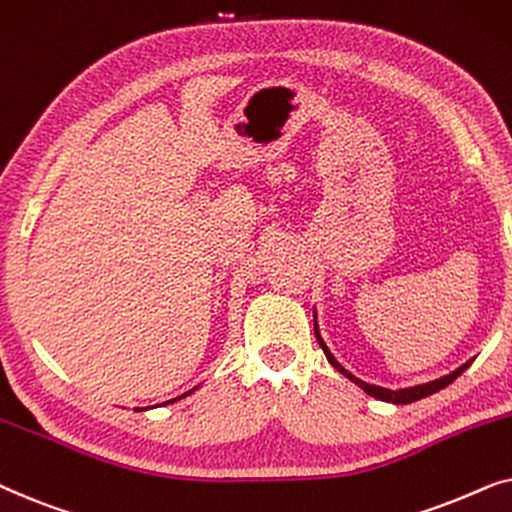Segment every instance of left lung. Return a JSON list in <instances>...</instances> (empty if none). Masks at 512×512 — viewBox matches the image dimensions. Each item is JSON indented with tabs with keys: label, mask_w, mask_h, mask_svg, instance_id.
<instances>
[{
	"label": "left lung",
	"mask_w": 512,
	"mask_h": 512,
	"mask_svg": "<svg viewBox=\"0 0 512 512\" xmlns=\"http://www.w3.org/2000/svg\"><path fill=\"white\" fill-rule=\"evenodd\" d=\"M313 330H316V339H318V344H320V349L325 351V358L330 360V365L335 367L337 372H342L344 377H349L353 384H358L360 388H363L365 393H370L372 398H379V400H386V403H395V405H407V403H414V400H421V398H426V395H431V393H438L440 388H445V386H449L452 384V381L459 377V374H463L466 372V367L470 365V363H466V365H461L459 370L456 372H452V374H447V377H442V379H435V381H428V384H421V386H412V388H400V391H391V388H381V386H372V384H367V381H363V379H358V377H353L351 372H346L342 365L337 363L335 360V356H332L330 351H327V346L323 344V339H320V335H318V325L313 323Z\"/></svg>",
	"instance_id": "left-lung-1"
}]
</instances>
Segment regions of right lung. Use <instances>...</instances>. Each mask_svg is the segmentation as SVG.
Instances as JSON below:
<instances>
[{
    "label": "right lung",
    "mask_w": 512,
    "mask_h": 512,
    "mask_svg": "<svg viewBox=\"0 0 512 512\" xmlns=\"http://www.w3.org/2000/svg\"><path fill=\"white\" fill-rule=\"evenodd\" d=\"M168 403H173V400H168Z\"/></svg>",
    "instance_id": "obj_1"
}]
</instances>
